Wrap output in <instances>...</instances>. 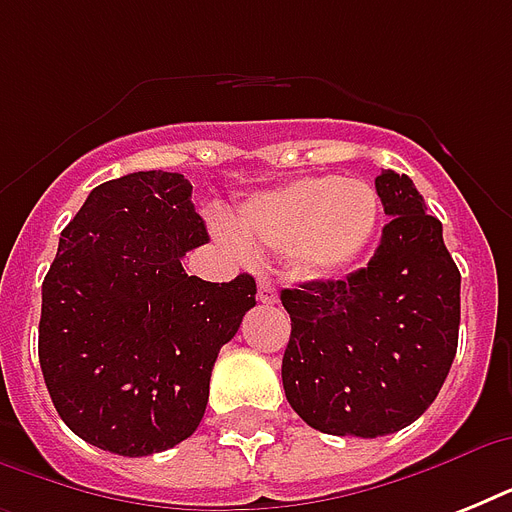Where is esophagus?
Listing matches in <instances>:
<instances>
[{"label":"esophagus","instance_id":"1","mask_svg":"<svg viewBox=\"0 0 512 512\" xmlns=\"http://www.w3.org/2000/svg\"><path fill=\"white\" fill-rule=\"evenodd\" d=\"M257 300L263 305H276L279 303V292L273 287L271 279H260L257 281Z\"/></svg>","mask_w":512,"mask_h":512}]
</instances>
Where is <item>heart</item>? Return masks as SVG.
I'll list each match as a JSON object with an SVG mask.
<instances>
[{
    "instance_id": "heart-1",
    "label": "heart",
    "mask_w": 512,
    "mask_h": 512,
    "mask_svg": "<svg viewBox=\"0 0 512 512\" xmlns=\"http://www.w3.org/2000/svg\"><path fill=\"white\" fill-rule=\"evenodd\" d=\"M380 212V196L364 180L300 177L244 201L236 228L217 223V239L241 255L249 247L289 252L300 276L332 279L369 249Z\"/></svg>"
}]
</instances>
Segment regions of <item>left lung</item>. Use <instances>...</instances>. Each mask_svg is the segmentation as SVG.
Masks as SVG:
<instances>
[{"mask_svg":"<svg viewBox=\"0 0 512 512\" xmlns=\"http://www.w3.org/2000/svg\"><path fill=\"white\" fill-rule=\"evenodd\" d=\"M374 188L390 220L369 265L281 292L292 319L284 393L329 436L377 438L412 425L457 353L460 271L444 228L406 175L382 170Z\"/></svg>","mask_w":512,"mask_h":512,"instance_id":"left-lung-1","label":"left lung"}]
</instances>
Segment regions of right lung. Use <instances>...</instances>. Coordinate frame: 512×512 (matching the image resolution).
I'll list each match as a JSON object with an SVG mask.
<instances>
[{"mask_svg": "<svg viewBox=\"0 0 512 512\" xmlns=\"http://www.w3.org/2000/svg\"><path fill=\"white\" fill-rule=\"evenodd\" d=\"M177 172L98 185L63 228L42 284L39 364L60 420L87 444L148 457L199 428L217 353L255 308V279L183 271L207 244Z\"/></svg>", "mask_w": 512, "mask_h": 512, "instance_id": "right-lung-1", "label": "right lung"}]
</instances>
